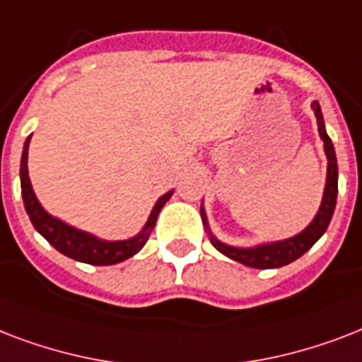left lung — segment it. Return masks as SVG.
Listing matches in <instances>:
<instances>
[{"instance_id": "1", "label": "left lung", "mask_w": 362, "mask_h": 362, "mask_svg": "<svg viewBox=\"0 0 362 362\" xmlns=\"http://www.w3.org/2000/svg\"><path fill=\"white\" fill-rule=\"evenodd\" d=\"M312 109L315 111L317 117V126H319V136L325 143V155H327V183H325V192L321 206H319L317 215L313 217L310 225L296 236L288 238V240H281V242L274 243H260L257 247H234V245H226V243L219 242L217 238L213 236L209 232V242L213 243V247L226 255L228 259L242 262L251 268H260V270H268V268H281V266L293 262V260L300 259L302 255L306 253L308 249H312V245L317 242L319 238L323 236L327 226H329L330 219H332V213L336 207V196H338V164H336V155H334V145L330 141V137L327 136L323 122V113L319 107L317 102L312 103ZM202 221L204 226L209 230L206 219V211L204 207H200Z\"/></svg>"}]
</instances>
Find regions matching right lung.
<instances>
[{
  "label": "right lung",
  "mask_w": 362,
  "mask_h": 362,
  "mask_svg": "<svg viewBox=\"0 0 362 362\" xmlns=\"http://www.w3.org/2000/svg\"><path fill=\"white\" fill-rule=\"evenodd\" d=\"M30 139H32V136L28 137L26 143H24V151H22L21 187L22 198H24V207H26L30 221L35 226V230L56 251H60L62 255H66L69 259L86 262V264L109 266L134 257L147 243V240H149L151 230L156 225V217H158V213L164 207V204L172 198L173 190H170V192H166V194L158 198V202L153 207V211H151L149 219H147L143 230L137 236L130 238V240H120V242H105V240L92 236L88 232L77 230L74 226L66 225L64 221L56 219V217H52V215L45 211L43 206L35 198V192H33L30 177H28V147H30Z\"/></svg>",
  "instance_id": "1"
}]
</instances>
